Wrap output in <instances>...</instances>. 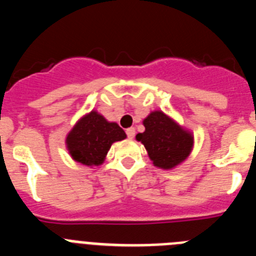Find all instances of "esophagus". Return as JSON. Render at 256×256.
I'll list each match as a JSON object with an SVG mask.
<instances>
[{
    "instance_id": "34e87169",
    "label": "esophagus",
    "mask_w": 256,
    "mask_h": 256,
    "mask_svg": "<svg viewBox=\"0 0 256 256\" xmlns=\"http://www.w3.org/2000/svg\"><path fill=\"white\" fill-rule=\"evenodd\" d=\"M134 134H136L134 128H128V130H126V136H128V138H133Z\"/></svg>"
}]
</instances>
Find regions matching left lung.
Instances as JSON below:
<instances>
[{
  "label": "left lung",
  "instance_id": "1",
  "mask_svg": "<svg viewBox=\"0 0 256 256\" xmlns=\"http://www.w3.org/2000/svg\"><path fill=\"white\" fill-rule=\"evenodd\" d=\"M142 124L144 132L136 140L144 144L154 166L172 170L186 162L195 144L192 130L162 110L151 112Z\"/></svg>",
  "mask_w": 256,
  "mask_h": 256
}]
</instances>
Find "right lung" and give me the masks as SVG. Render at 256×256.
<instances>
[{
  "mask_svg": "<svg viewBox=\"0 0 256 256\" xmlns=\"http://www.w3.org/2000/svg\"><path fill=\"white\" fill-rule=\"evenodd\" d=\"M126 134L115 122H108L97 110L79 118L65 138V148L74 162L94 168L104 164L114 142L123 141Z\"/></svg>",
  "mask_w": 256,
  "mask_h": 256,
  "instance_id": "obj_1",
  "label": "right lung"
}]
</instances>
